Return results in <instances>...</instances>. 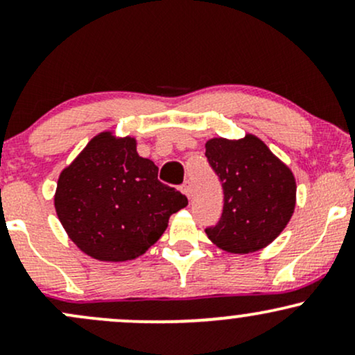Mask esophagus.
<instances>
[{
    "label": "esophagus",
    "instance_id": "1",
    "mask_svg": "<svg viewBox=\"0 0 355 355\" xmlns=\"http://www.w3.org/2000/svg\"><path fill=\"white\" fill-rule=\"evenodd\" d=\"M182 191L187 195V197L190 198V195H191V185H190L189 180H187V182L182 185Z\"/></svg>",
    "mask_w": 355,
    "mask_h": 355
}]
</instances>
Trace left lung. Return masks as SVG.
Returning <instances> with one entry per match:
<instances>
[{
    "mask_svg": "<svg viewBox=\"0 0 355 355\" xmlns=\"http://www.w3.org/2000/svg\"><path fill=\"white\" fill-rule=\"evenodd\" d=\"M205 157L223 187V211L207 237L230 254L262 250L282 234L295 210L292 170L259 137L210 138Z\"/></svg>",
    "mask_w": 355,
    "mask_h": 355,
    "instance_id": "8db88e82",
    "label": "left lung"
}]
</instances>
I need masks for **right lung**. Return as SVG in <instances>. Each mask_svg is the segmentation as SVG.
I'll list each match as a JSON object with an SVG mask.
<instances>
[{
    "label": "right lung",
    "mask_w": 355,
    "mask_h": 355,
    "mask_svg": "<svg viewBox=\"0 0 355 355\" xmlns=\"http://www.w3.org/2000/svg\"><path fill=\"white\" fill-rule=\"evenodd\" d=\"M189 205L185 195L158 182V166L137 152L135 137L101 132L61 170L55 210L83 254L101 262L144 255Z\"/></svg>",
    "instance_id": "1"
}]
</instances>
